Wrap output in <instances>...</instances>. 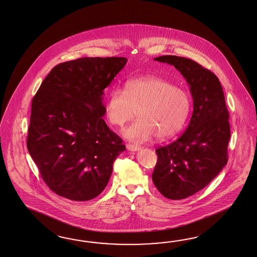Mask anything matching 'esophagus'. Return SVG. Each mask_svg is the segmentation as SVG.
<instances>
[{
  "label": "esophagus",
  "mask_w": 257,
  "mask_h": 257,
  "mask_svg": "<svg viewBox=\"0 0 257 257\" xmlns=\"http://www.w3.org/2000/svg\"><path fill=\"white\" fill-rule=\"evenodd\" d=\"M126 148L130 151L135 152L139 151L141 149V146H139V145H126Z\"/></svg>",
  "instance_id": "34e87169"
}]
</instances>
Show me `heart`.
Wrapping results in <instances>:
<instances>
[{"mask_svg": "<svg viewBox=\"0 0 257 257\" xmlns=\"http://www.w3.org/2000/svg\"><path fill=\"white\" fill-rule=\"evenodd\" d=\"M190 109V97L184 89L167 80L150 76L128 80L123 91L112 89L105 115L112 125L123 126L137 111L138 120L125 130L124 136L134 142H144L155 134L158 139L175 135L185 124Z\"/></svg>", "mask_w": 257, "mask_h": 257, "instance_id": "obj_1", "label": "heart"}]
</instances>
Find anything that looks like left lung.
<instances>
[{"label": "left lung", "mask_w": 257, "mask_h": 257, "mask_svg": "<svg viewBox=\"0 0 257 257\" xmlns=\"http://www.w3.org/2000/svg\"><path fill=\"white\" fill-rule=\"evenodd\" d=\"M155 60L173 65L190 86L194 110L183 135L156 150L152 180L170 199H183L211 183L227 163L229 112L217 76L192 59L161 56Z\"/></svg>", "instance_id": "obj_1"}]
</instances>
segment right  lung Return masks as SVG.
<instances>
[{
    "label": "right lung",
    "mask_w": 257,
    "mask_h": 257,
    "mask_svg": "<svg viewBox=\"0 0 257 257\" xmlns=\"http://www.w3.org/2000/svg\"><path fill=\"white\" fill-rule=\"evenodd\" d=\"M125 58H81L54 67L33 97L27 147L46 185L86 201L104 190L125 150L102 116L104 89Z\"/></svg>",
    "instance_id": "1"
}]
</instances>
